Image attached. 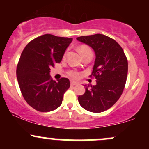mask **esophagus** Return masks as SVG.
Listing matches in <instances>:
<instances>
[{"instance_id": "34e87169", "label": "esophagus", "mask_w": 149, "mask_h": 149, "mask_svg": "<svg viewBox=\"0 0 149 149\" xmlns=\"http://www.w3.org/2000/svg\"><path fill=\"white\" fill-rule=\"evenodd\" d=\"M78 83H77V82H75V81H71V86H74V85H78Z\"/></svg>"}]
</instances>
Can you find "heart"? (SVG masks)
<instances>
[{
	"label": "heart",
	"mask_w": 149,
	"mask_h": 149,
	"mask_svg": "<svg viewBox=\"0 0 149 149\" xmlns=\"http://www.w3.org/2000/svg\"><path fill=\"white\" fill-rule=\"evenodd\" d=\"M79 50H80V52L81 53V54H83V53H85V52H87V51H90L91 50L90 49V48H89L88 47H87V46H80V48H79ZM65 55H66V54H64V57ZM67 74L68 76L71 77V78H79L80 74L79 72H78L77 71H75V70H70V71H69L67 72Z\"/></svg>",
	"instance_id": "heart-1"
}]
</instances>
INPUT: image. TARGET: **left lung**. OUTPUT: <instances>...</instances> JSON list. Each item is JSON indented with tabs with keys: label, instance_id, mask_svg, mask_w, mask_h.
<instances>
[{
	"label": "left lung",
	"instance_id": "left-lung-1",
	"mask_svg": "<svg viewBox=\"0 0 149 149\" xmlns=\"http://www.w3.org/2000/svg\"><path fill=\"white\" fill-rule=\"evenodd\" d=\"M76 39L90 46L96 55L90 77H95L97 85H85V92L78 97V102L88 111H105L115 104L123 92L127 76V59L121 46L103 34Z\"/></svg>",
	"mask_w": 149,
	"mask_h": 149
}]
</instances>
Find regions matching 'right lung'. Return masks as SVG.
Returning a JSON list of instances; mask_svg holds the SVG:
<instances>
[{
    "instance_id": "1",
    "label": "right lung",
    "mask_w": 149,
    "mask_h": 149,
    "mask_svg": "<svg viewBox=\"0 0 149 149\" xmlns=\"http://www.w3.org/2000/svg\"><path fill=\"white\" fill-rule=\"evenodd\" d=\"M71 38L52 34L40 36L30 41L22 51L17 66V78L26 102L40 112L55 110L62 103L69 88L68 78L57 82L49 76L50 68L60 63Z\"/></svg>"
}]
</instances>
